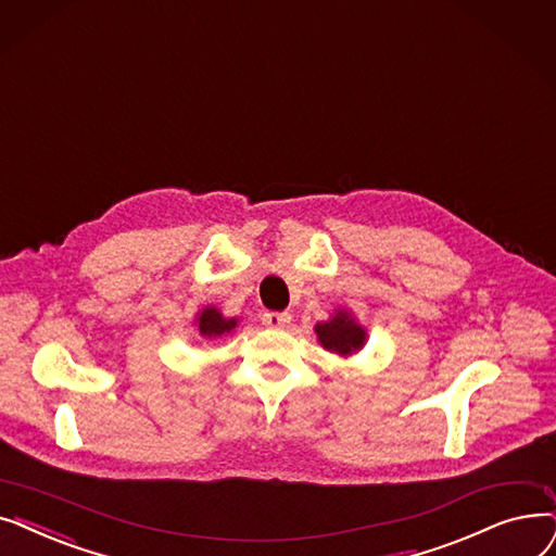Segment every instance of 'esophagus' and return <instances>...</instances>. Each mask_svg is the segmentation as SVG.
<instances>
[{
	"instance_id": "esophagus-1",
	"label": "esophagus",
	"mask_w": 556,
	"mask_h": 556,
	"mask_svg": "<svg viewBox=\"0 0 556 556\" xmlns=\"http://www.w3.org/2000/svg\"><path fill=\"white\" fill-rule=\"evenodd\" d=\"M289 321H292V314L289 312H264L262 314V324L267 328H287Z\"/></svg>"
}]
</instances>
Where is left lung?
<instances>
[{"instance_id":"1","label":"left lung","mask_w":556,"mask_h":556,"mask_svg":"<svg viewBox=\"0 0 556 556\" xmlns=\"http://www.w3.org/2000/svg\"><path fill=\"white\" fill-rule=\"evenodd\" d=\"M316 337H319L321 346L330 353H337L341 357H349L357 353L364 341H366V330L353 319V314L346 309H337L330 321L316 324L314 326Z\"/></svg>"}]
</instances>
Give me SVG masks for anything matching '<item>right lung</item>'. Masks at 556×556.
I'll list each match as a JSON object with an SVG mask.
<instances>
[{"label": "right lung", "instance_id": "1", "mask_svg": "<svg viewBox=\"0 0 556 556\" xmlns=\"http://www.w3.org/2000/svg\"><path fill=\"white\" fill-rule=\"evenodd\" d=\"M197 326L199 334L205 339H217L222 334H228L235 330L237 319H226V316L217 307H203L197 316Z\"/></svg>", "mask_w": 556, "mask_h": 556}]
</instances>
